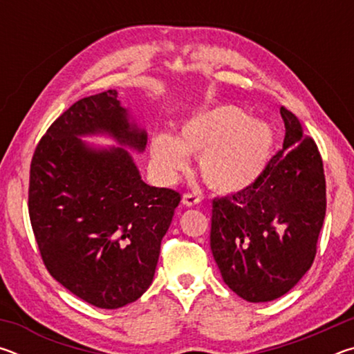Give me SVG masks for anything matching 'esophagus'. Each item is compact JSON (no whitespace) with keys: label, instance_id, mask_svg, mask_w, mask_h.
Returning <instances> with one entry per match:
<instances>
[{"label":"esophagus","instance_id":"obj_1","mask_svg":"<svg viewBox=\"0 0 354 354\" xmlns=\"http://www.w3.org/2000/svg\"><path fill=\"white\" fill-rule=\"evenodd\" d=\"M200 203H201V196H198V195H195V194H184L183 195V205L184 206L192 207V206L200 205Z\"/></svg>","mask_w":354,"mask_h":354}]
</instances>
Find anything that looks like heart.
I'll return each mask as SVG.
<instances>
[{
	"label": "heart",
	"instance_id": "obj_1",
	"mask_svg": "<svg viewBox=\"0 0 354 354\" xmlns=\"http://www.w3.org/2000/svg\"><path fill=\"white\" fill-rule=\"evenodd\" d=\"M272 148L267 123L247 117L234 104H217L185 118L176 137L156 136L149 158L156 175L170 184L187 170V154L200 156V173L209 187L236 194L262 175Z\"/></svg>",
	"mask_w": 354,
	"mask_h": 354
}]
</instances>
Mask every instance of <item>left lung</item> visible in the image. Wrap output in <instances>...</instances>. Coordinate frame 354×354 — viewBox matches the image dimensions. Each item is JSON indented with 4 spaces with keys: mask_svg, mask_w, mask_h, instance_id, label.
<instances>
[{
    "mask_svg": "<svg viewBox=\"0 0 354 354\" xmlns=\"http://www.w3.org/2000/svg\"><path fill=\"white\" fill-rule=\"evenodd\" d=\"M283 149L248 189L212 201L211 250L225 284L250 303L283 297L313 266L326 212L315 142L281 107Z\"/></svg>",
    "mask_w": 354,
    "mask_h": 354,
    "instance_id": "8db88e82",
    "label": "left lung"
}]
</instances>
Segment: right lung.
<instances>
[{
	"label": "right lung",
	"mask_w": 354,
	"mask_h": 354,
	"mask_svg": "<svg viewBox=\"0 0 354 354\" xmlns=\"http://www.w3.org/2000/svg\"><path fill=\"white\" fill-rule=\"evenodd\" d=\"M117 91L82 98L48 128L29 173V218L45 267L84 301L117 309L153 283L160 242L181 201L176 190L142 181L127 148L145 151L147 131ZM106 133L120 147L81 136Z\"/></svg>",
	"instance_id": "1"
}]
</instances>
